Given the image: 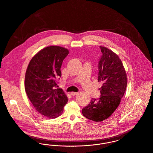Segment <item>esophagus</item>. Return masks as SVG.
<instances>
[{"mask_svg": "<svg viewBox=\"0 0 153 153\" xmlns=\"http://www.w3.org/2000/svg\"><path fill=\"white\" fill-rule=\"evenodd\" d=\"M78 93H79V92H71V95H73V96H75V95L77 94Z\"/></svg>", "mask_w": 153, "mask_h": 153, "instance_id": "1", "label": "esophagus"}]
</instances>
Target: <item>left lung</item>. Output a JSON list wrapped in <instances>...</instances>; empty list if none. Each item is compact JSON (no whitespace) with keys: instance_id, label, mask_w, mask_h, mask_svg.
Here are the masks:
<instances>
[{"instance_id":"left-lung-1","label":"left lung","mask_w":153,"mask_h":153,"mask_svg":"<svg viewBox=\"0 0 153 153\" xmlns=\"http://www.w3.org/2000/svg\"><path fill=\"white\" fill-rule=\"evenodd\" d=\"M102 55L98 63V82L103 83L99 89L100 97L92 98L82 109L85 117L95 122L109 118L119 106L127 85L126 73L119 57L109 49L100 46Z\"/></svg>"}]
</instances>
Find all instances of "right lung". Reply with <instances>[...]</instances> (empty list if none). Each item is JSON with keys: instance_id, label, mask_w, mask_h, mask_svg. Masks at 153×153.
I'll use <instances>...</instances> for the list:
<instances>
[{"instance_id": "right-lung-1", "label": "right lung", "mask_w": 153, "mask_h": 153, "mask_svg": "<svg viewBox=\"0 0 153 153\" xmlns=\"http://www.w3.org/2000/svg\"><path fill=\"white\" fill-rule=\"evenodd\" d=\"M68 53L59 46L45 47L32 57L27 69V94L35 109L50 119L60 116L68 102L62 89H57V79L61 76V65Z\"/></svg>"}]
</instances>
